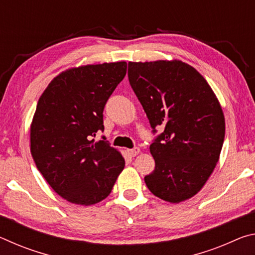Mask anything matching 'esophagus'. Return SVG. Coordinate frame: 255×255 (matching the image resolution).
Returning a JSON list of instances; mask_svg holds the SVG:
<instances>
[{
    "mask_svg": "<svg viewBox=\"0 0 255 255\" xmlns=\"http://www.w3.org/2000/svg\"><path fill=\"white\" fill-rule=\"evenodd\" d=\"M139 152H140V149L138 148V147H135V148H132V149H128V154L130 155L131 157L136 156V155L139 154Z\"/></svg>",
    "mask_w": 255,
    "mask_h": 255,
    "instance_id": "1",
    "label": "esophagus"
}]
</instances>
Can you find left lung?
Masks as SVG:
<instances>
[{
  "mask_svg": "<svg viewBox=\"0 0 255 255\" xmlns=\"http://www.w3.org/2000/svg\"><path fill=\"white\" fill-rule=\"evenodd\" d=\"M128 79L153 133L155 169L144 180L149 191L178 204L200 191L218 162L225 118L199 72L181 60L128 63Z\"/></svg>",
  "mask_w": 255,
  "mask_h": 255,
  "instance_id": "8db88e82",
  "label": "left lung"
}]
</instances>
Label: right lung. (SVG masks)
<instances>
[{"mask_svg": "<svg viewBox=\"0 0 255 255\" xmlns=\"http://www.w3.org/2000/svg\"><path fill=\"white\" fill-rule=\"evenodd\" d=\"M127 72L126 62L86 65L60 73L37 103L30 150L56 193L76 205L100 202L111 192L125 159L103 131V109Z\"/></svg>", "mask_w": 255, "mask_h": 255, "instance_id": "add662e5", "label": "right lung"}]
</instances>
